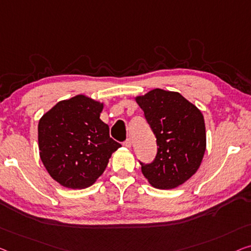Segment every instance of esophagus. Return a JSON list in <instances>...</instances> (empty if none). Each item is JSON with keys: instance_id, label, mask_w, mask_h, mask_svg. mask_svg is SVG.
I'll return each instance as SVG.
<instances>
[{"instance_id": "34e87169", "label": "esophagus", "mask_w": 251, "mask_h": 251, "mask_svg": "<svg viewBox=\"0 0 251 251\" xmlns=\"http://www.w3.org/2000/svg\"><path fill=\"white\" fill-rule=\"evenodd\" d=\"M123 145H124L125 148H130L132 147V141H130V138H127V140L123 143Z\"/></svg>"}]
</instances>
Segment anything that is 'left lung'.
I'll use <instances>...</instances> for the list:
<instances>
[{"mask_svg":"<svg viewBox=\"0 0 251 251\" xmlns=\"http://www.w3.org/2000/svg\"><path fill=\"white\" fill-rule=\"evenodd\" d=\"M156 137L151 163L140 162L150 184L171 189L184 184L200 168L206 149L204 117L180 93L154 89L136 98Z\"/></svg>","mask_w":251,"mask_h":251,"instance_id":"left-lung-1","label":"left lung"}]
</instances>
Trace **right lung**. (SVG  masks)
<instances>
[{
    "label": "right lung",
    "instance_id": "obj_1",
    "mask_svg": "<svg viewBox=\"0 0 251 251\" xmlns=\"http://www.w3.org/2000/svg\"><path fill=\"white\" fill-rule=\"evenodd\" d=\"M103 104L78 95L56 103L38 124L40 159L50 177L67 188L91 186L121 148L100 119Z\"/></svg>",
    "mask_w": 251,
    "mask_h": 251
}]
</instances>
